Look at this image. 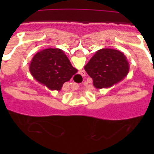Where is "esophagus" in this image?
Listing matches in <instances>:
<instances>
[{
  "instance_id": "34e87169",
  "label": "esophagus",
  "mask_w": 154,
  "mask_h": 154,
  "mask_svg": "<svg viewBox=\"0 0 154 154\" xmlns=\"http://www.w3.org/2000/svg\"><path fill=\"white\" fill-rule=\"evenodd\" d=\"M79 74L81 75L82 76H85V71H83V70H82V71H80Z\"/></svg>"
}]
</instances>
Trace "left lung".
Instances as JSON below:
<instances>
[{"label": "left lung", "instance_id": "obj_1", "mask_svg": "<svg viewBox=\"0 0 154 154\" xmlns=\"http://www.w3.org/2000/svg\"><path fill=\"white\" fill-rule=\"evenodd\" d=\"M96 89L109 88L127 75L130 65L124 54L118 50H98L84 67Z\"/></svg>", "mask_w": 154, "mask_h": 154}]
</instances>
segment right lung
Here are the masks:
<instances>
[{"label":"right lung","instance_id":"right-lung-1","mask_svg":"<svg viewBox=\"0 0 154 154\" xmlns=\"http://www.w3.org/2000/svg\"><path fill=\"white\" fill-rule=\"evenodd\" d=\"M31 75L51 90L60 91L77 69L73 67L64 51L59 48H46L36 53L29 65Z\"/></svg>","mask_w":154,"mask_h":154}]
</instances>
